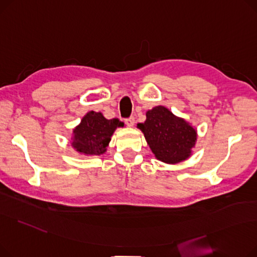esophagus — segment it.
I'll list each match as a JSON object with an SVG mask.
<instances>
[{"mask_svg":"<svg viewBox=\"0 0 257 257\" xmlns=\"http://www.w3.org/2000/svg\"><path fill=\"white\" fill-rule=\"evenodd\" d=\"M125 124L127 125V126H133L134 125V123H135V118L133 117V116H131V117H128V118H126L125 120Z\"/></svg>","mask_w":257,"mask_h":257,"instance_id":"esophagus-1","label":"esophagus"}]
</instances>
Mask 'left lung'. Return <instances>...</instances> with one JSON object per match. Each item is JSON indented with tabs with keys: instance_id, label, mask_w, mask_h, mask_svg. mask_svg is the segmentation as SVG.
Listing matches in <instances>:
<instances>
[{
	"instance_id": "8db88e82",
	"label": "left lung",
	"mask_w": 257,
	"mask_h": 257,
	"mask_svg": "<svg viewBox=\"0 0 257 257\" xmlns=\"http://www.w3.org/2000/svg\"><path fill=\"white\" fill-rule=\"evenodd\" d=\"M137 126L156 158L168 164L188 159L197 138L196 131L188 122L162 105L147 111L145 122Z\"/></svg>"
}]
</instances>
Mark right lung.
Returning <instances> with one entry per match:
<instances>
[{"instance_id":"add662e5","label":"right lung","mask_w":257,"mask_h":257,"mask_svg":"<svg viewBox=\"0 0 257 257\" xmlns=\"http://www.w3.org/2000/svg\"><path fill=\"white\" fill-rule=\"evenodd\" d=\"M118 126H123L118 118L105 119L101 113L88 112L80 125L73 130L72 146L88 156H99L105 152L111 136Z\"/></svg>"}]
</instances>
